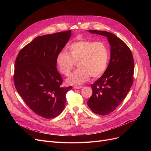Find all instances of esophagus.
Segmentation results:
<instances>
[{"label": "esophagus", "mask_w": 151, "mask_h": 151, "mask_svg": "<svg viewBox=\"0 0 151 151\" xmlns=\"http://www.w3.org/2000/svg\"><path fill=\"white\" fill-rule=\"evenodd\" d=\"M83 88V86H74L73 87V89H81Z\"/></svg>", "instance_id": "34e87169"}]
</instances>
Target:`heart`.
Returning a JSON list of instances; mask_svg holds the SVG:
<instances>
[{
  "mask_svg": "<svg viewBox=\"0 0 151 151\" xmlns=\"http://www.w3.org/2000/svg\"><path fill=\"white\" fill-rule=\"evenodd\" d=\"M68 53L59 52L55 63L60 72L68 76L76 65L78 68L67 80L70 84L80 85L88 81L90 76L97 78L106 71L109 59V51L105 43L86 39L78 40L68 46Z\"/></svg>",
  "mask_w": 151,
  "mask_h": 151,
  "instance_id": "heart-1",
  "label": "heart"
}]
</instances>
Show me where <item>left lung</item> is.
<instances>
[{"label": "left lung", "mask_w": 151, "mask_h": 151, "mask_svg": "<svg viewBox=\"0 0 151 151\" xmlns=\"http://www.w3.org/2000/svg\"><path fill=\"white\" fill-rule=\"evenodd\" d=\"M106 36L111 45V58L104 74L91 85L92 95L88 105L92 111L105 116L112 113L125 99L133 81L132 53L122 40L108 32L89 30Z\"/></svg>", "instance_id": "left-lung-1"}]
</instances>
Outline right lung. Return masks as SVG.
I'll return each mask as SVG.
<instances>
[{"mask_svg": "<svg viewBox=\"0 0 151 151\" xmlns=\"http://www.w3.org/2000/svg\"><path fill=\"white\" fill-rule=\"evenodd\" d=\"M71 36V30L37 37L20 50L14 63L13 81L18 93L36 114L46 119L59 116L72 87L63 80L55 58Z\"/></svg>", "mask_w": 151, "mask_h": 151, "instance_id": "right-lung-1", "label": "right lung"}]
</instances>
